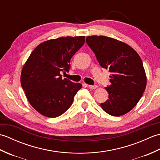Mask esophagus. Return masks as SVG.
Wrapping results in <instances>:
<instances>
[{"instance_id":"esophagus-1","label":"esophagus","mask_w":160,"mask_h":160,"mask_svg":"<svg viewBox=\"0 0 160 160\" xmlns=\"http://www.w3.org/2000/svg\"><path fill=\"white\" fill-rule=\"evenodd\" d=\"M88 87L90 88V89H96L98 86L96 85V84H94V85H88Z\"/></svg>"}]
</instances>
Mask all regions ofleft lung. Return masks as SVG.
<instances>
[{
    "label": "left lung",
    "instance_id": "1",
    "mask_svg": "<svg viewBox=\"0 0 160 160\" xmlns=\"http://www.w3.org/2000/svg\"><path fill=\"white\" fill-rule=\"evenodd\" d=\"M100 65L111 73L110 85L105 89L108 99L102 108L113 116L130 111L140 100L147 85V76L142 59L129 45L106 36L86 38Z\"/></svg>",
    "mask_w": 160,
    "mask_h": 160
}]
</instances>
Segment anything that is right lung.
Listing matches in <instances>:
<instances>
[{"mask_svg": "<svg viewBox=\"0 0 160 160\" xmlns=\"http://www.w3.org/2000/svg\"><path fill=\"white\" fill-rule=\"evenodd\" d=\"M84 36L62 37L37 46L24 65L20 82L29 103L46 117L56 118L68 110L82 88L80 83L62 79L70 60L83 46Z\"/></svg>", "mask_w": 160, "mask_h": 160, "instance_id": "right-lung-1", "label": "right lung"}]
</instances>
